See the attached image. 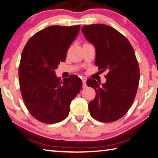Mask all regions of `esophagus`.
Listing matches in <instances>:
<instances>
[{"label": "esophagus", "instance_id": "obj_1", "mask_svg": "<svg viewBox=\"0 0 158 158\" xmlns=\"http://www.w3.org/2000/svg\"><path fill=\"white\" fill-rule=\"evenodd\" d=\"M82 80V82H83V88L85 89L86 88V77H82L81 78Z\"/></svg>", "mask_w": 158, "mask_h": 158}]
</instances>
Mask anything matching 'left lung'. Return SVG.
Returning <instances> with one entry per match:
<instances>
[{"mask_svg":"<svg viewBox=\"0 0 158 158\" xmlns=\"http://www.w3.org/2000/svg\"><path fill=\"white\" fill-rule=\"evenodd\" d=\"M81 31L94 45L95 63L100 72H107L106 84L93 79L86 81L96 91V97L89 103V112L99 122L117 121L131 107L139 86L140 70L134 50L124 35L108 25H85Z\"/></svg>","mask_w":158,"mask_h":158,"instance_id":"obj_1","label":"left lung"}]
</instances>
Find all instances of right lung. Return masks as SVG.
<instances>
[{
    "mask_svg": "<svg viewBox=\"0 0 158 158\" xmlns=\"http://www.w3.org/2000/svg\"><path fill=\"white\" fill-rule=\"evenodd\" d=\"M80 25L50 26L33 35L22 52L19 66L21 94L29 113L39 122L54 124L68 116L71 101L82 87L77 75L64 79L55 69L66 59Z\"/></svg>",
    "mask_w": 158,
    "mask_h": 158,
    "instance_id": "right-lung-1",
    "label": "right lung"
}]
</instances>
